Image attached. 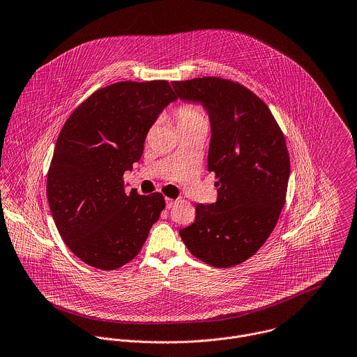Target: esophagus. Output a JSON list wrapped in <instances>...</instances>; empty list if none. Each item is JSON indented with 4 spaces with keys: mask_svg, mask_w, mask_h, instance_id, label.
<instances>
[{
    "mask_svg": "<svg viewBox=\"0 0 357 357\" xmlns=\"http://www.w3.org/2000/svg\"><path fill=\"white\" fill-rule=\"evenodd\" d=\"M176 200H172V199H165V204H167V208H172L175 206Z\"/></svg>",
    "mask_w": 357,
    "mask_h": 357,
    "instance_id": "obj_1",
    "label": "esophagus"
}]
</instances>
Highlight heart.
I'll return each mask as SVG.
<instances>
[{
	"instance_id": "1",
	"label": "heart",
	"mask_w": 357,
	"mask_h": 357,
	"mask_svg": "<svg viewBox=\"0 0 357 357\" xmlns=\"http://www.w3.org/2000/svg\"><path fill=\"white\" fill-rule=\"evenodd\" d=\"M175 121L179 128L195 126V125H207V118L204 112L193 104H183L175 112Z\"/></svg>"
}]
</instances>
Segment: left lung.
Wrapping results in <instances>:
<instances>
[{
	"label": "left lung",
	"mask_w": 357,
	"mask_h": 357,
	"mask_svg": "<svg viewBox=\"0 0 357 357\" xmlns=\"http://www.w3.org/2000/svg\"><path fill=\"white\" fill-rule=\"evenodd\" d=\"M182 101L208 114V171L218 181L215 203L199 204L179 231L189 252L213 267L252 257L268 239L285 204L291 174L285 137L268 107L245 86L221 77L172 82Z\"/></svg>",
	"instance_id": "1"
}]
</instances>
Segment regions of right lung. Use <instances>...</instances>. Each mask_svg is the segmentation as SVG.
I'll list each match as a JSON object with an SVG mask.
<instances>
[{"mask_svg": "<svg viewBox=\"0 0 357 357\" xmlns=\"http://www.w3.org/2000/svg\"><path fill=\"white\" fill-rule=\"evenodd\" d=\"M176 100L165 80L119 82L93 93L68 118L47 176L58 232L86 264L115 270L140 252L165 207L161 193L125 192L149 129Z\"/></svg>", "mask_w": 357, "mask_h": 357, "instance_id": "1", "label": "right lung"}]
</instances>
